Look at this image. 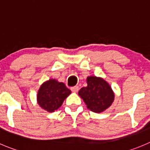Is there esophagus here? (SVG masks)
Listing matches in <instances>:
<instances>
[{"instance_id": "esophagus-1", "label": "esophagus", "mask_w": 150, "mask_h": 150, "mask_svg": "<svg viewBox=\"0 0 150 150\" xmlns=\"http://www.w3.org/2000/svg\"><path fill=\"white\" fill-rule=\"evenodd\" d=\"M79 88L78 86H74V87H72V88H71V91H73V92H74V93L78 92V91H79Z\"/></svg>"}]
</instances>
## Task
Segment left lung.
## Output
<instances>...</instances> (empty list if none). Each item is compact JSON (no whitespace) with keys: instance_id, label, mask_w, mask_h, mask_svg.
Wrapping results in <instances>:
<instances>
[{"instance_id":"8db88e82","label":"left lung","mask_w":150,"mask_h":150,"mask_svg":"<svg viewBox=\"0 0 150 150\" xmlns=\"http://www.w3.org/2000/svg\"><path fill=\"white\" fill-rule=\"evenodd\" d=\"M87 83L88 86L79 90V95L91 111L103 112L114 100V93L110 86L106 81L96 76H88Z\"/></svg>"}]
</instances>
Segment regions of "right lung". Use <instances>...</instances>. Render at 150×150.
I'll return each instance as SVG.
<instances>
[{
  "mask_svg": "<svg viewBox=\"0 0 150 150\" xmlns=\"http://www.w3.org/2000/svg\"><path fill=\"white\" fill-rule=\"evenodd\" d=\"M71 93L64 83L58 82L55 79H50L44 82L40 88L38 102L41 108L48 112H54Z\"/></svg>",
  "mask_w": 150,
  "mask_h": 150,
  "instance_id": "add662e5",
  "label": "right lung"
}]
</instances>
